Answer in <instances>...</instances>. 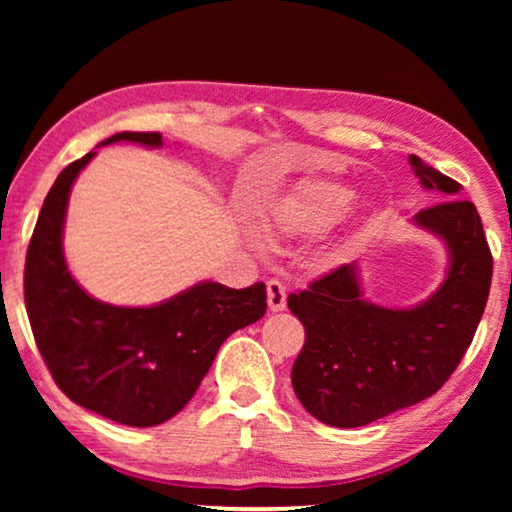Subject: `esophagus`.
<instances>
[{"mask_svg": "<svg viewBox=\"0 0 512 512\" xmlns=\"http://www.w3.org/2000/svg\"><path fill=\"white\" fill-rule=\"evenodd\" d=\"M268 307L270 312H282L286 307V289L279 279L268 282Z\"/></svg>", "mask_w": 512, "mask_h": 512, "instance_id": "esophagus-1", "label": "esophagus"}]
</instances>
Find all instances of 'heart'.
<instances>
[{
  "mask_svg": "<svg viewBox=\"0 0 512 512\" xmlns=\"http://www.w3.org/2000/svg\"><path fill=\"white\" fill-rule=\"evenodd\" d=\"M352 191L331 179H300L272 202L265 214L268 230L310 237L324 233L345 212Z\"/></svg>",
  "mask_w": 512,
  "mask_h": 512,
  "instance_id": "obj_1",
  "label": "heart"
}]
</instances>
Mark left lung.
I'll return each instance as SVG.
<instances>
[{"mask_svg": "<svg viewBox=\"0 0 512 512\" xmlns=\"http://www.w3.org/2000/svg\"><path fill=\"white\" fill-rule=\"evenodd\" d=\"M408 160L419 184L443 200L412 216V226L445 244L438 289L412 307L370 303L352 263L289 296V310L305 326L293 391L328 426L356 429L436 394L464 359L485 312L492 254L478 209L459 198L457 181L422 158Z\"/></svg>", "mask_w": 512, "mask_h": 512, "instance_id": "obj_1", "label": "left lung"}]
</instances>
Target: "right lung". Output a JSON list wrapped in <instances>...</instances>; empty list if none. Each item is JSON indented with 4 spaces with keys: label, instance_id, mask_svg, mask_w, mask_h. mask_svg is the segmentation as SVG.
Masks as SVG:
<instances>
[{
    "label": "right lung",
    "instance_id": "obj_1",
    "mask_svg": "<svg viewBox=\"0 0 512 512\" xmlns=\"http://www.w3.org/2000/svg\"><path fill=\"white\" fill-rule=\"evenodd\" d=\"M160 149V132H118L97 146ZM90 151L58 174L25 261V305L53 380L81 408L125 426H156L186 408L223 340L265 314V284L228 289L198 282L149 307L102 303L67 268L65 216Z\"/></svg>",
    "mask_w": 512,
    "mask_h": 512
}]
</instances>
